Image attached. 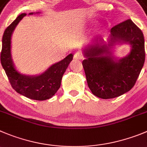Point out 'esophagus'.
<instances>
[{
    "mask_svg": "<svg viewBox=\"0 0 147 147\" xmlns=\"http://www.w3.org/2000/svg\"><path fill=\"white\" fill-rule=\"evenodd\" d=\"M74 59L76 60H81L83 59V53H81L80 51H78L75 53L74 55Z\"/></svg>",
    "mask_w": 147,
    "mask_h": 147,
    "instance_id": "1",
    "label": "esophagus"
}]
</instances>
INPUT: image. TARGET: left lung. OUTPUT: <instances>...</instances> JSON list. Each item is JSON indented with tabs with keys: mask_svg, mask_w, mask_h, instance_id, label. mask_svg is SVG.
<instances>
[{
	"mask_svg": "<svg viewBox=\"0 0 147 147\" xmlns=\"http://www.w3.org/2000/svg\"><path fill=\"white\" fill-rule=\"evenodd\" d=\"M107 42L99 39L83 50V66L88 86L98 98L108 99L129 91L136 82L145 61L143 32L131 20L112 27ZM128 44L130 53L123 58L113 55V46Z\"/></svg>",
	"mask_w": 147,
	"mask_h": 147,
	"instance_id": "8db88e82",
	"label": "left lung"
}]
</instances>
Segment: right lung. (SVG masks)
Here are the masks:
<instances>
[{
    "label": "right lung",
    "mask_w": 147,
    "mask_h": 147,
    "mask_svg": "<svg viewBox=\"0 0 147 147\" xmlns=\"http://www.w3.org/2000/svg\"><path fill=\"white\" fill-rule=\"evenodd\" d=\"M33 13L31 12L29 15ZM26 15L23 13L18 16L5 29L2 39L1 62L12 88L16 92L30 99L43 101L51 98L59 90L63 75L73 59V54L69 53L64 59L52 64L40 75H26L20 73L16 69L12 60L11 40L13 30Z\"/></svg>",
    "instance_id": "obj_1"
}]
</instances>
